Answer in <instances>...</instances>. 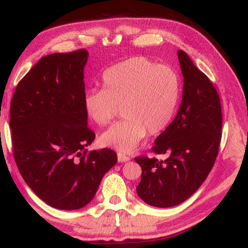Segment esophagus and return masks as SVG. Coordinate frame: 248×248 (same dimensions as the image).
<instances>
[{
	"instance_id": "1",
	"label": "esophagus",
	"mask_w": 248,
	"mask_h": 248,
	"mask_svg": "<svg viewBox=\"0 0 248 248\" xmlns=\"http://www.w3.org/2000/svg\"><path fill=\"white\" fill-rule=\"evenodd\" d=\"M117 159H118V162H125V161L130 160V157L128 155L123 154V153H118L117 154Z\"/></svg>"
}]
</instances>
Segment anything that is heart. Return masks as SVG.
Masks as SVG:
<instances>
[{
	"mask_svg": "<svg viewBox=\"0 0 248 248\" xmlns=\"http://www.w3.org/2000/svg\"><path fill=\"white\" fill-rule=\"evenodd\" d=\"M181 96V79L173 68L136 56L107 69L103 89H90L84 98L89 118L108 125L122 107L124 119L99 137L104 147L128 153L148 133L160 134L175 116Z\"/></svg>",
	"mask_w": 248,
	"mask_h": 248,
	"instance_id": "obj_1",
	"label": "heart"
}]
</instances>
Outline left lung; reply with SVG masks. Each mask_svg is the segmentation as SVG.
Listing matches in <instances>:
<instances>
[{
	"instance_id": "8db88e82",
	"label": "left lung",
	"mask_w": 248,
	"mask_h": 248,
	"mask_svg": "<svg viewBox=\"0 0 248 248\" xmlns=\"http://www.w3.org/2000/svg\"><path fill=\"white\" fill-rule=\"evenodd\" d=\"M183 95L177 116L156 138L152 152L166 159L137 156L141 180L137 194L156 207L178 205L200 187L211 172L221 142L219 94L207 76L179 50Z\"/></svg>"
}]
</instances>
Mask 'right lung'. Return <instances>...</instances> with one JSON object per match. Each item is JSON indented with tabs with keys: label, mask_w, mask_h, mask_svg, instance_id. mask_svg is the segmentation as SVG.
<instances>
[{
	"label": "right lung",
	"mask_w": 248,
	"mask_h": 248,
	"mask_svg": "<svg viewBox=\"0 0 248 248\" xmlns=\"http://www.w3.org/2000/svg\"><path fill=\"white\" fill-rule=\"evenodd\" d=\"M78 49L42 58L18 81L10 103L12 152L27 186L50 206H85L117 162L110 149L87 151L95 133L87 125L84 68Z\"/></svg>",
	"instance_id": "right-lung-1"
}]
</instances>
